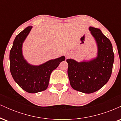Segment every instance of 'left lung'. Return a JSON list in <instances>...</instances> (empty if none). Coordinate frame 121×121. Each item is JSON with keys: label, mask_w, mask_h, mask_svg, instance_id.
<instances>
[{"label": "left lung", "mask_w": 121, "mask_h": 121, "mask_svg": "<svg viewBox=\"0 0 121 121\" xmlns=\"http://www.w3.org/2000/svg\"><path fill=\"white\" fill-rule=\"evenodd\" d=\"M89 30L96 42L97 56L80 62L66 59L68 74L72 88L87 94L98 91L108 82L114 60L113 47L109 39L99 29L89 27Z\"/></svg>", "instance_id": "obj_1"}]
</instances>
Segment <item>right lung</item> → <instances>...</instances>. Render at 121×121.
Returning <instances> with one entry per match:
<instances>
[{
    "instance_id": "right-lung-1",
    "label": "right lung",
    "mask_w": 121,
    "mask_h": 121,
    "mask_svg": "<svg viewBox=\"0 0 121 121\" xmlns=\"http://www.w3.org/2000/svg\"><path fill=\"white\" fill-rule=\"evenodd\" d=\"M32 26H28L16 36L9 53L10 72L14 81L24 91L36 93L46 90L53 70L65 60L64 56L50 60L39 65L30 64L23 55V44Z\"/></svg>"
}]
</instances>
